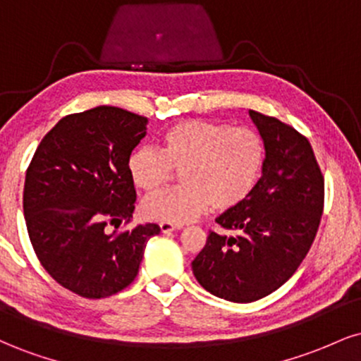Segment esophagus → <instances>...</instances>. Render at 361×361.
<instances>
[{
	"label": "esophagus",
	"instance_id": "1",
	"mask_svg": "<svg viewBox=\"0 0 361 361\" xmlns=\"http://www.w3.org/2000/svg\"><path fill=\"white\" fill-rule=\"evenodd\" d=\"M159 227H161V233H173V231H178V229H181V224H173V222H161L159 224Z\"/></svg>",
	"mask_w": 361,
	"mask_h": 361
}]
</instances>
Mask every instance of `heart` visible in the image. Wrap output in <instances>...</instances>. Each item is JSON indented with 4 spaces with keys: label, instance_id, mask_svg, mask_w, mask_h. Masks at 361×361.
Returning a JSON list of instances; mask_svg holds the SVG:
<instances>
[{
    "label": "heart",
    "instance_id": "obj_1",
    "mask_svg": "<svg viewBox=\"0 0 361 361\" xmlns=\"http://www.w3.org/2000/svg\"><path fill=\"white\" fill-rule=\"evenodd\" d=\"M264 163V144L258 132L229 123L185 120L168 128L159 151L139 147L128 156L132 183L157 192L180 171L181 186L152 195L142 202L144 217L183 224L210 205L227 210L250 197Z\"/></svg>",
    "mask_w": 361,
    "mask_h": 361
}]
</instances>
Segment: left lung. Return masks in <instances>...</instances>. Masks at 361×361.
<instances>
[{"label":"left lung","instance_id":"obj_1","mask_svg":"<svg viewBox=\"0 0 361 361\" xmlns=\"http://www.w3.org/2000/svg\"><path fill=\"white\" fill-rule=\"evenodd\" d=\"M264 144L261 178L246 200L219 215L192 261L195 279L215 297L255 302L270 295L304 261L324 209V176L307 137L250 110Z\"/></svg>","mask_w":361,"mask_h":361}]
</instances>
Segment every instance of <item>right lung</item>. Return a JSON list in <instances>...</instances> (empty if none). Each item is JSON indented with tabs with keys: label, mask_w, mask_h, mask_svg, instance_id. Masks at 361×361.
Listing matches in <instances>:
<instances>
[{
	"label": "right lung",
	"mask_w": 361,
	"mask_h": 361,
	"mask_svg": "<svg viewBox=\"0 0 361 361\" xmlns=\"http://www.w3.org/2000/svg\"><path fill=\"white\" fill-rule=\"evenodd\" d=\"M147 118L97 106L61 118L37 147L25 175L28 238L57 283L86 299L120 292L139 273L157 224L106 233L130 222L135 188L128 156L146 135Z\"/></svg>",
	"instance_id": "right-lung-1"
}]
</instances>
